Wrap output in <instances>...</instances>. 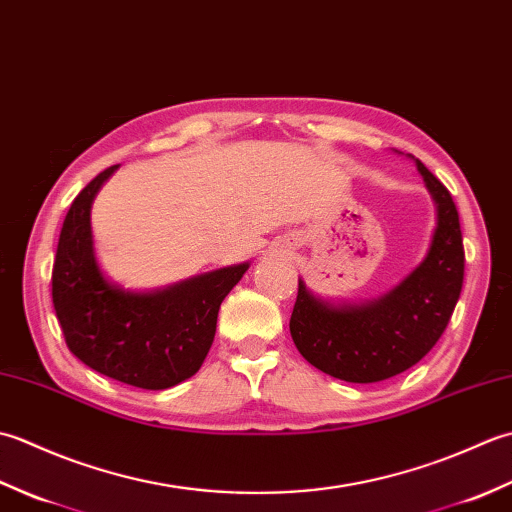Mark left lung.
<instances>
[{"label": "left lung", "instance_id": "left-lung-1", "mask_svg": "<svg viewBox=\"0 0 512 512\" xmlns=\"http://www.w3.org/2000/svg\"><path fill=\"white\" fill-rule=\"evenodd\" d=\"M413 162L436 202V228L422 262L383 297L361 303L323 299L299 279L292 341L310 365L347 383H378L416 365L438 343L460 299L458 209L444 184L418 158Z\"/></svg>", "mask_w": 512, "mask_h": 512}]
</instances>
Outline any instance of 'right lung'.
Instances as JSON below:
<instances>
[{
    "label": "right lung",
    "mask_w": 512,
    "mask_h": 512,
    "mask_svg": "<svg viewBox=\"0 0 512 512\" xmlns=\"http://www.w3.org/2000/svg\"><path fill=\"white\" fill-rule=\"evenodd\" d=\"M118 165L76 195L59 235L52 303L70 352L94 372L140 389L191 378L211 350L217 312L248 262L156 290H125L107 279L94 250L90 211Z\"/></svg>",
    "instance_id": "1"
}]
</instances>
